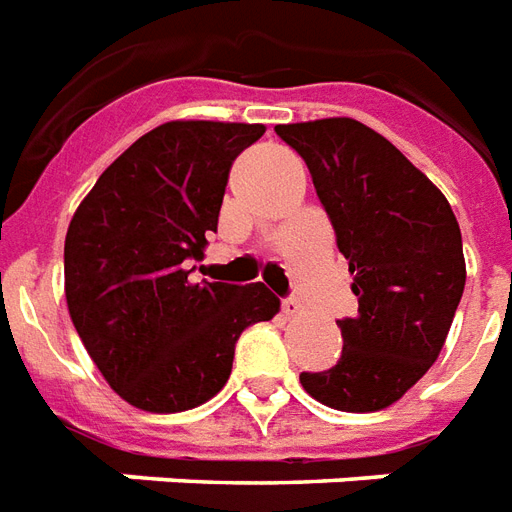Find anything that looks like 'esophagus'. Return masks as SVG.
Wrapping results in <instances>:
<instances>
[{
    "label": "esophagus",
    "instance_id": "esophagus-1",
    "mask_svg": "<svg viewBox=\"0 0 512 512\" xmlns=\"http://www.w3.org/2000/svg\"><path fill=\"white\" fill-rule=\"evenodd\" d=\"M283 316H286V319H289V316H297V313L302 311V305H300V300H297V297H286V300H283Z\"/></svg>",
    "mask_w": 512,
    "mask_h": 512
}]
</instances>
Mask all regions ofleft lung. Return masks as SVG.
I'll list each match as a JSON object with an SVG mask.
<instances>
[{"label":"left lung","mask_w":512,"mask_h":512,"mask_svg":"<svg viewBox=\"0 0 512 512\" xmlns=\"http://www.w3.org/2000/svg\"><path fill=\"white\" fill-rule=\"evenodd\" d=\"M300 152L354 275L357 316L341 319L343 352L305 393L341 412H379L436 363L466 283L461 229L423 171L349 117L278 125Z\"/></svg>","instance_id":"left-lung-1"}]
</instances>
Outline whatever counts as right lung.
<instances>
[{
    "mask_svg": "<svg viewBox=\"0 0 512 512\" xmlns=\"http://www.w3.org/2000/svg\"><path fill=\"white\" fill-rule=\"evenodd\" d=\"M264 136L245 122H166L130 144L78 204L65 297L111 390L144 412H185L229 382L234 343L281 300L264 283L190 281L218 231L229 169Z\"/></svg>",
    "mask_w": 512,
    "mask_h": 512,
    "instance_id": "right-lung-1",
    "label": "right lung"
}]
</instances>
